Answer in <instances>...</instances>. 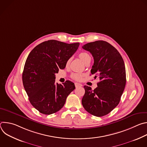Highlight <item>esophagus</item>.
<instances>
[{"mask_svg": "<svg viewBox=\"0 0 147 147\" xmlns=\"http://www.w3.org/2000/svg\"><path fill=\"white\" fill-rule=\"evenodd\" d=\"M75 86H76V87H82V85L78 82H75Z\"/></svg>", "mask_w": 147, "mask_h": 147, "instance_id": "34e87169", "label": "esophagus"}]
</instances>
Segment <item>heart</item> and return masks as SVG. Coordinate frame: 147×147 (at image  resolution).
<instances>
[{
    "label": "heart",
    "mask_w": 147,
    "mask_h": 147,
    "mask_svg": "<svg viewBox=\"0 0 147 147\" xmlns=\"http://www.w3.org/2000/svg\"><path fill=\"white\" fill-rule=\"evenodd\" d=\"M79 57L81 59V60L85 63L86 61L90 57V56L89 55L88 53H86V52H81L79 55H78ZM70 61V60H68L67 61V64H69V63ZM71 78L77 81H81L82 78V75L80 73H74L71 75Z\"/></svg>",
    "instance_id": "heart-1"
}]
</instances>
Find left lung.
Returning a JSON list of instances; mask_svg holds the SVG:
<instances>
[{
  "label": "left lung",
  "instance_id": "8db88e82",
  "mask_svg": "<svg viewBox=\"0 0 147 147\" xmlns=\"http://www.w3.org/2000/svg\"><path fill=\"white\" fill-rule=\"evenodd\" d=\"M82 48L89 51L94 57V65L91 70L95 78L100 81L94 90L84 86L85 94L82 105L90 114L101 117L108 115L119 104L126 82L123 59L109 43L96 40L88 43Z\"/></svg>",
  "mask_w": 147,
  "mask_h": 147
}]
</instances>
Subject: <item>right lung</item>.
<instances>
[{
  "label": "right lung",
  "instance_id": "add662e5",
  "mask_svg": "<svg viewBox=\"0 0 147 147\" xmlns=\"http://www.w3.org/2000/svg\"><path fill=\"white\" fill-rule=\"evenodd\" d=\"M80 44H66L49 40L38 45L30 53L22 78L32 105L40 113L51 115L60 110L67 96L75 89L74 84L66 81L55 83V74L65 68L67 60Z\"/></svg>",
  "mask_w": 147,
  "mask_h": 147
}]
</instances>
